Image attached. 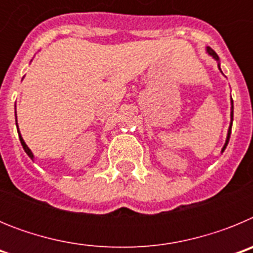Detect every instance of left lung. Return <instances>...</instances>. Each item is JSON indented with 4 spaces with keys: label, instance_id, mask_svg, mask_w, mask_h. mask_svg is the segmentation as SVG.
<instances>
[{
    "label": "left lung",
    "instance_id": "left-lung-1",
    "mask_svg": "<svg viewBox=\"0 0 253 253\" xmlns=\"http://www.w3.org/2000/svg\"><path fill=\"white\" fill-rule=\"evenodd\" d=\"M207 53L209 55H211V57L214 58V59L216 60V62H218V67H219V69H220V63H219V57H218V54H216L215 51L213 50V49L210 48V46H207ZM220 72H222V71H220ZM231 104H232V107H231V124H229V128H228V133H227V139H225V143H224V146H223V148H222V153L223 152H224V149L227 148V146H228V142H229V138H231V131H232V123H233V100H232V97H231Z\"/></svg>",
    "mask_w": 253,
    "mask_h": 253
}]
</instances>
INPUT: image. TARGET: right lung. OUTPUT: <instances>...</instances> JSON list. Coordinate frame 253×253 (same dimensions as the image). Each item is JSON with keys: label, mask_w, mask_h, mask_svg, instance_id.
<instances>
[{"label": "right lung", "mask_w": 253, "mask_h": 253, "mask_svg": "<svg viewBox=\"0 0 253 253\" xmlns=\"http://www.w3.org/2000/svg\"><path fill=\"white\" fill-rule=\"evenodd\" d=\"M15 109H16V106H15ZM15 113H16V111H15ZM15 116H16V114H15ZM16 126H17V133H19V138H20V142H21L22 148H24V151L26 152V154H28V156L31 158V160H34V154H33V152L30 151V148H29V147L26 146L25 140L22 139L21 134H20V131H19V125H17V118H16Z\"/></svg>", "instance_id": "right-lung-1"}]
</instances>
